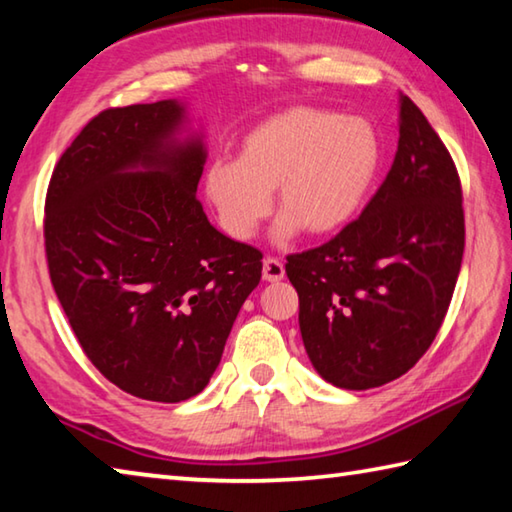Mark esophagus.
<instances>
[{"label": "esophagus", "mask_w": 512, "mask_h": 512, "mask_svg": "<svg viewBox=\"0 0 512 512\" xmlns=\"http://www.w3.org/2000/svg\"><path fill=\"white\" fill-rule=\"evenodd\" d=\"M262 273L266 282H280L284 277V264L277 257H266Z\"/></svg>", "instance_id": "obj_1"}]
</instances>
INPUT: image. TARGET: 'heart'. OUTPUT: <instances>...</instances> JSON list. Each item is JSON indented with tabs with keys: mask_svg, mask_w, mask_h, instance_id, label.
Instances as JSON below:
<instances>
[{
	"mask_svg": "<svg viewBox=\"0 0 512 512\" xmlns=\"http://www.w3.org/2000/svg\"><path fill=\"white\" fill-rule=\"evenodd\" d=\"M380 167V138L360 116L293 107L268 116L241 138L239 159H215L203 190L221 228L250 239L271 215L273 190L284 212L275 237L306 228L329 235L358 215Z\"/></svg>",
	"mask_w": 512,
	"mask_h": 512,
	"instance_id": "b5f03b06",
	"label": "heart"
}]
</instances>
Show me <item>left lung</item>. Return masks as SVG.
<instances>
[{
  "mask_svg": "<svg viewBox=\"0 0 512 512\" xmlns=\"http://www.w3.org/2000/svg\"><path fill=\"white\" fill-rule=\"evenodd\" d=\"M392 170L362 215L318 248L286 257L304 349L342 389L401 378L439 333L461 271L466 224L450 152L401 96Z\"/></svg>",
  "mask_w": 512,
  "mask_h": 512,
  "instance_id": "1",
  "label": "left lung"
}]
</instances>
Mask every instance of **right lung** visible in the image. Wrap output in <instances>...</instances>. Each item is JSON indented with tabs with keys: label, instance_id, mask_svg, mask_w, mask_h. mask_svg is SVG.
I'll return each mask as SVG.
<instances>
[{
	"label": "right lung",
	"instance_id": "right-lung-1",
	"mask_svg": "<svg viewBox=\"0 0 512 512\" xmlns=\"http://www.w3.org/2000/svg\"><path fill=\"white\" fill-rule=\"evenodd\" d=\"M179 100L100 111L55 165L44 206L51 284L82 351L123 392L197 396L224 353L262 253L210 224L199 134Z\"/></svg>",
	"mask_w": 512,
	"mask_h": 512
}]
</instances>
